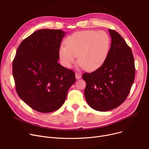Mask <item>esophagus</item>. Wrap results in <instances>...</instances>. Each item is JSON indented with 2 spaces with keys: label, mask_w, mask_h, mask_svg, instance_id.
Instances as JSON below:
<instances>
[{
  "label": "esophagus",
  "mask_w": 149,
  "mask_h": 149,
  "mask_svg": "<svg viewBox=\"0 0 149 149\" xmlns=\"http://www.w3.org/2000/svg\"><path fill=\"white\" fill-rule=\"evenodd\" d=\"M75 77H76V79H77V80H78V79L81 78V74H79V73H76V74H75Z\"/></svg>",
  "instance_id": "1"
}]
</instances>
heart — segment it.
<instances>
[{
	"mask_svg": "<svg viewBox=\"0 0 149 149\" xmlns=\"http://www.w3.org/2000/svg\"><path fill=\"white\" fill-rule=\"evenodd\" d=\"M66 47L59 49V57L63 65L71 68L78 62L87 71L100 67L108 55L111 39L104 31H87L77 32L68 37Z\"/></svg>",
	"mask_w": 149,
	"mask_h": 149,
	"instance_id": "1",
	"label": "heart"
}]
</instances>
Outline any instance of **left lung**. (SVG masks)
Returning a JSON list of instances; mask_svg holds the SVG:
<instances>
[{
  "mask_svg": "<svg viewBox=\"0 0 149 149\" xmlns=\"http://www.w3.org/2000/svg\"><path fill=\"white\" fill-rule=\"evenodd\" d=\"M111 37L110 52L102 65L82 75L86 83V100L99 111H110L120 105L130 93L135 68L131 48L116 31L108 30Z\"/></svg>",
  "mask_w": 149,
  "mask_h": 149,
  "instance_id": "left-lung-1",
  "label": "left lung"
}]
</instances>
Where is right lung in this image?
Returning <instances> with one entry per match:
<instances>
[{"mask_svg":"<svg viewBox=\"0 0 149 149\" xmlns=\"http://www.w3.org/2000/svg\"><path fill=\"white\" fill-rule=\"evenodd\" d=\"M65 34L58 29L38 30L17 48L13 63L16 91L26 104L38 112L50 113L61 108L75 82L74 71L57 62Z\"/></svg>","mask_w":149,"mask_h":149,"instance_id":"1","label":"right lung"}]
</instances>
